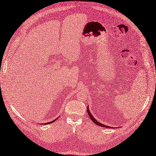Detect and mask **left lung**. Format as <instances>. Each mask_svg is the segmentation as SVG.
<instances>
[{
	"mask_svg": "<svg viewBox=\"0 0 156 156\" xmlns=\"http://www.w3.org/2000/svg\"><path fill=\"white\" fill-rule=\"evenodd\" d=\"M87 113L88 114V115H89V117H90V118L91 119V120H92V121H93L95 124H96L97 125H99V126H101V127H106V128H110V127H108V126L104 125H103V124H102V123H99L98 121H96V120L95 119L94 117L93 116H92V115L91 114L90 112L89 111V109H88V107L87 108ZM112 128H113V127H112Z\"/></svg>",
	"mask_w": 156,
	"mask_h": 156,
	"instance_id": "8db88e82",
	"label": "left lung"
}]
</instances>
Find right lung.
<instances>
[{
	"label": "right lung",
	"instance_id": "right-lung-1",
	"mask_svg": "<svg viewBox=\"0 0 156 156\" xmlns=\"http://www.w3.org/2000/svg\"><path fill=\"white\" fill-rule=\"evenodd\" d=\"M57 119H56L55 120H54V121H50V122H49V123H53V122L54 121H56ZM48 123H43V125H45V124H48Z\"/></svg>",
	"mask_w": 156,
	"mask_h": 156
}]
</instances>
